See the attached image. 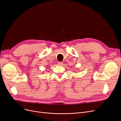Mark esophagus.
Instances as JSON below:
<instances>
[{
    "instance_id": "esophagus-1",
    "label": "esophagus",
    "mask_w": 121,
    "mask_h": 121,
    "mask_svg": "<svg viewBox=\"0 0 121 121\" xmlns=\"http://www.w3.org/2000/svg\"><path fill=\"white\" fill-rule=\"evenodd\" d=\"M63 62H58V65H59V66H62V65H63Z\"/></svg>"
}]
</instances>
